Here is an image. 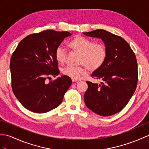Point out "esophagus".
I'll return each mask as SVG.
<instances>
[{
  "instance_id": "esophagus-1",
  "label": "esophagus",
  "mask_w": 149,
  "mask_h": 149,
  "mask_svg": "<svg viewBox=\"0 0 149 149\" xmlns=\"http://www.w3.org/2000/svg\"><path fill=\"white\" fill-rule=\"evenodd\" d=\"M72 81L73 82H78L80 81V80H77V79H72Z\"/></svg>"
}]
</instances>
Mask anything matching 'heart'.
Returning <instances> with one entry per match:
<instances>
[{
  "label": "heart",
  "mask_w": 149,
  "mask_h": 149,
  "mask_svg": "<svg viewBox=\"0 0 149 149\" xmlns=\"http://www.w3.org/2000/svg\"><path fill=\"white\" fill-rule=\"evenodd\" d=\"M72 50L80 53L77 67L67 66L62 70V73L72 79H80L88 73V70L95 72L98 70L106 60L107 51L104 44H97L94 40L82 36H77L68 44ZM55 58L59 63L63 64L67 60V51L62 46L55 51Z\"/></svg>",
  "instance_id": "1"
}]
</instances>
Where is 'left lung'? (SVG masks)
<instances>
[{"instance_id": "8db88e82", "label": "left lung", "mask_w": 149, "mask_h": 149, "mask_svg": "<svg viewBox=\"0 0 149 149\" xmlns=\"http://www.w3.org/2000/svg\"><path fill=\"white\" fill-rule=\"evenodd\" d=\"M83 33L102 39L107 51L104 63L91 75L100 79L101 84L86 81L88 88L84 94L85 104L100 116H112L124 108L136 90V56L123 38L108 31L99 29Z\"/></svg>"}]
</instances>
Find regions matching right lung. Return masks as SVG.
<instances>
[{
    "label": "right lung",
    "mask_w": 149,
    "mask_h": 149,
    "mask_svg": "<svg viewBox=\"0 0 149 149\" xmlns=\"http://www.w3.org/2000/svg\"><path fill=\"white\" fill-rule=\"evenodd\" d=\"M70 36V32L53 30L30 34L13 52L10 61L12 89L25 109L41 113L61 104L71 79L62 75L49 82L47 79L60 73L55 51Z\"/></svg>",
    "instance_id": "obj_1"
}]
</instances>
